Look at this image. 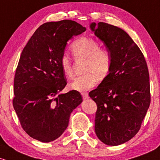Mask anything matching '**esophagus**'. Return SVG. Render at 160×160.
<instances>
[{
	"mask_svg": "<svg viewBox=\"0 0 160 160\" xmlns=\"http://www.w3.org/2000/svg\"><path fill=\"white\" fill-rule=\"evenodd\" d=\"M81 95H82V98H83L84 100H85V99L89 98V95H88V93L82 92Z\"/></svg>",
	"mask_w": 160,
	"mask_h": 160,
	"instance_id": "34e87169",
	"label": "esophagus"
}]
</instances>
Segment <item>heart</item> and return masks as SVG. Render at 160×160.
Here are the masks:
<instances>
[{
  "mask_svg": "<svg viewBox=\"0 0 160 160\" xmlns=\"http://www.w3.org/2000/svg\"><path fill=\"white\" fill-rule=\"evenodd\" d=\"M71 50L76 60H85L83 72L69 84L70 89L79 92L86 91L94 87L98 78H105L111 70L113 56L106 48H100L96 40L90 38L81 37L71 44ZM60 66L67 78L74 77L72 63L67 55H63Z\"/></svg>",
  "mask_w": 160,
  "mask_h": 160,
  "instance_id": "1",
  "label": "heart"
}]
</instances>
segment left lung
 <instances>
[{"label":"left lung","instance_id":"left-lung-1","mask_svg":"<svg viewBox=\"0 0 160 160\" xmlns=\"http://www.w3.org/2000/svg\"><path fill=\"white\" fill-rule=\"evenodd\" d=\"M90 28L113 56L109 74L89 93L97 104L95 131L104 144L117 146L140 130L150 104L149 71L142 52L125 31L105 22Z\"/></svg>","mask_w":160,"mask_h":160}]
</instances>
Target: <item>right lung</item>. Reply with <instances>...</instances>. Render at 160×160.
<instances>
[{"label":"right lung","mask_w":160,"mask_h":160,"mask_svg":"<svg viewBox=\"0 0 160 160\" xmlns=\"http://www.w3.org/2000/svg\"><path fill=\"white\" fill-rule=\"evenodd\" d=\"M86 28L71 20L41 25L24 47L14 78L12 105L22 128L41 142L58 138L82 102L78 91L58 94L67 85L60 60L67 41Z\"/></svg>","instance_id":"add662e5"}]
</instances>
